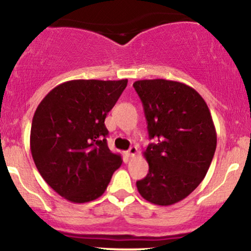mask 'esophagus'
<instances>
[{"mask_svg": "<svg viewBox=\"0 0 251 251\" xmlns=\"http://www.w3.org/2000/svg\"><path fill=\"white\" fill-rule=\"evenodd\" d=\"M137 152H138V149H137V146H131V148L128 149L127 153H128L129 157H134V155L137 154Z\"/></svg>", "mask_w": 251, "mask_h": 251, "instance_id": "1", "label": "esophagus"}]
</instances>
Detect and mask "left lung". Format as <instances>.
Masks as SVG:
<instances>
[{
  "label": "left lung",
  "instance_id": "obj_1",
  "mask_svg": "<svg viewBox=\"0 0 251 251\" xmlns=\"http://www.w3.org/2000/svg\"><path fill=\"white\" fill-rule=\"evenodd\" d=\"M150 139L149 174L137 181L144 200L172 205L191 194L212 162L217 135L209 107L197 91L178 81L138 80Z\"/></svg>",
  "mask_w": 251,
  "mask_h": 251
}]
</instances>
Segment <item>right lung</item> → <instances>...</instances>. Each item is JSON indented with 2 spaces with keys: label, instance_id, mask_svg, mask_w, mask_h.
<instances>
[{
  "label": "right lung",
  "instance_id": "obj_1",
  "mask_svg": "<svg viewBox=\"0 0 251 251\" xmlns=\"http://www.w3.org/2000/svg\"><path fill=\"white\" fill-rule=\"evenodd\" d=\"M127 86L123 80H71L42 99L34 113L30 151L40 175L72 203L99 198L122 155L107 146L106 116Z\"/></svg>",
  "mask_w": 251,
  "mask_h": 251
}]
</instances>
